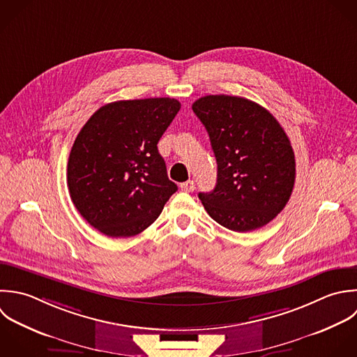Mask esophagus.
<instances>
[{"label":"esophagus","mask_w":357,"mask_h":357,"mask_svg":"<svg viewBox=\"0 0 357 357\" xmlns=\"http://www.w3.org/2000/svg\"><path fill=\"white\" fill-rule=\"evenodd\" d=\"M181 189L183 190V192H188V193H190V192H193L195 189H196V185H195V182L193 181H186V182H183V183H181Z\"/></svg>","instance_id":"esophagus-1"}]
</instances>
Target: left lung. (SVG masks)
I'll return each instance as SVG.
<instances>
[{"mask_svg":"<svg viewBox=\"0 0 357 357\" xmlns=\"http://www.w3.org/2000/svg\"><path fill=\"white\" fill-rule=\"evenodd\" d=\"M217 160V185L199 193L220 225L249 232L273 221L295 185V153L280 122L264 107L238 96H204L192 105Z\"/></svg>","mask_w":357,"mask_h":357,"instance_id":"8db88e82","label":"left lung"}]
</instances>
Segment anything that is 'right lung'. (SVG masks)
Listing matches in <instances>:
<instances>
[{"label":"right lung","instance_id":"1","mask_svg":"<svg viewBox=\"0 0 357 357\" xmlns=\"http://www.w3.org/2000/svg\"><path fill=\"white\" fill-rule=\"evenodd\" d=\"M181 102L169 97L122 100L98 108L80 129L68 160V188L80 215L101 234L143 232L178 190L157 143Z\"/></svg>","mask_w":357,"mask_h":357}]
</instances>
